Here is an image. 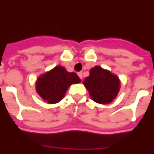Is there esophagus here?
Returning a JSON list of instances; mask_svg holds the SVG:
<instances>
[{
    "mask_svg": "<svg viewBox=\"0 0 154 154\" xmlns=\"http://www.w3.org/2000/svg\"><path fill=\"white\" fill-rule=\"evenodd\" d=\"M78 75H79V78L81 79H83V73H82V72H79L78 73Z\"/></svg>",
    "mask_w": 154,
    "mask_h": 154,
    "instance_id": "esophagus-1",
    "label": "esophagus"
}]
</instances>
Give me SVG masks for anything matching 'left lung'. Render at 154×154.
Instances as JSON below:
<instances>
[{
  "label": "left lung",
  "mask_w": 154,
  "mask_h": 154,
  "mask_svg": "<svg viewBox=\"0 0 154 154\" xmlns=\"http://www.w3.org/2000/svg\"><path fill=\"white\" fill-rule=\"evenodd\" d=\"M83 84L88 89L91 98L100 104H108L115 99L121 88L118 76L96 66L90 69L89 75Z\"/></svg>",
  "instance_id": "8db88e82"
}]
</instances>
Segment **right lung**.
<instances>
[{
    "instance_id": "right-lung-1",
    "label": "right lung",
    "mask_w": 154,
    "mask_h": 154,
    "mask_svg": "<svg viewBox=\"0 0 154 154\" xmlns=\"http://www.w3.org/2000/svg\"><path fill=\"white\" fill-rule=\"evenodd\" d=\"M81 79L74 72H68L63 66L53 69L39 76L36 81V91L49 104L59 103L71 85L80 83Z\"/></svg>"
}]
</instances>
